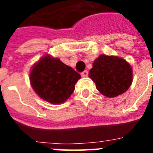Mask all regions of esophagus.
Listing matches in <instances>:
<instances>
[{
    "mask_svg": "<svg viewBox=\"0 0 153 153\" xmlns=\"http://www.w3.org/2000/svg\"><path fill=\"white\" fill-rule=\"evenodd\" d=\"M88 75V72L87 70H84L83 72L81 73V76L82 77H87Z\"/></svg>",
    "mask_w": 153,
    "mask_h": 153,
    "instance_id": "34e87169",
    "label": "esophagus"
}]
</instances>
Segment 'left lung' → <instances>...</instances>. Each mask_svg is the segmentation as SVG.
Masks as SVG:
<instances>
[{"mask_svg":"<svg viewBox=\"0 0 153 153\" xmlns=\"http://www.w3.org/2000/svg\"><path fill=\"white\" fill-rule=\"evenodd\" d=\"M88 76L102 95L115 97L125 93L130 87L133 71L130 65L124 59L100 55L93 61Z\"/></svg>","mask_w":153,"mask_h":153,"instance_id":"left-lung-1","label":"left lung"}]
</instances>
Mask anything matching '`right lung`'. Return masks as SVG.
<instances>
[{"instance_id": "obj_1", "label": "right lung", "mask_w": 153, "mask_h": 153, "mask_svg": "<svg viewBox=\"0 0 153 153\" xmlns=\"http://www.w3.org/2000/svg\"><path fill=\"white\" fill-rule=\"evenodd\" d=\"M81 76L58 58L45 55L30 72V83L42 99L51 104L65 102L74 93Z\"/></svg>"}]
</instances>
